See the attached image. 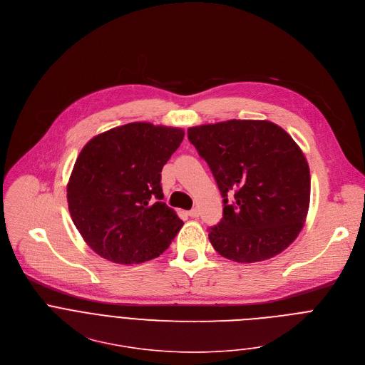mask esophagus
<instances>
[{"instance_id":"obj_1","label":"esophagus","mask_w":365,"mask_h":365,"mask_svg":"<svg viewBox=\"0 0 365 365\" xmlns=\"http://www.w3.org/2000/svg\"><path fill=\"white\" fill-rule=\"evenodd\" d=\"M187 215H189L190 217H197V216H199V210H197L196 207H193L192 210H189V212H187Z\"/></svg>"}]
</instances>
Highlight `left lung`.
Returning <instances> with one entry per match:
<instances>
[{
  "mask_svg": "<svg viewBox=\"0 0 365 365\" xmlns=\"http://www.w3.org/2000/svg\"><path fill=\"white\" fill-rule=\"evenodd\" d=\"M223 197V217L207 229L215 251L236 262L269 259L301 232L311 195L304 153L265 120H229L187 129Z\"/></svg>",
  "mask_w": 365,
  "mask_h": 365,
  "instance_id": "obj_1",
  "label": "left lung"
}]
</instances>
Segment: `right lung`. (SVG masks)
I'll use <instances>...</instances> for the list:
<instances>
[{"instance_id": "1", "label": "right lung", "mask_w": 365, "mask_h": 365, "mask_svg": "<svg viewBox=\"0 0 365 365\" xmlns=\"http://www.w3.org/2000/svg\"><path fill=\"white\" fill-rule=\"evenodd\" d=\"M183 136L182 129L129 123L84 146L67 200L76 227L96 254L115 264H140L169 248L183 222L162 202V169Z\"/></svg>"}]
</instances>
